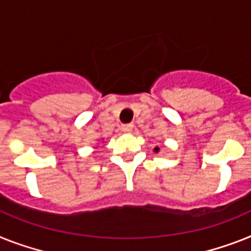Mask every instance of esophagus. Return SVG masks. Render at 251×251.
Returning <instances> with one entry per match:
<instances>
[{
  "label": "esophagus",
  "mask_w": 251,
  "mask_h": 251,
  "mask_svg": "<svg viewBox=\"0 0 251 251\" xmlns=\"http://www.w3.org/2000/svg\"><path fill=\"white\" fill-rule=\"evenodd\" d=\"M132 129H133V124H123V126H122V130L126 132V133L132 132Z\"/></svg>",
  "instance_id": "esophagus-1"
}]
</instances>
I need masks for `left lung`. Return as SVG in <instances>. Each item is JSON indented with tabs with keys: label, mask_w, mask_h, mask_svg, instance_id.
Listing matches in <instances>:
<instances>
[{
	"label": "left lung",
	"mask_w": 251,
	"mask_h": 251,
	"mask_svg": "<svg viewBox=\"0 0 251 251\" xmlns=\"http://www.w3.org/2000/svg\"><path fill=\"white\" fill-rule=\"evenodd\" d=\"M154 151H155V152H158V151H159V148H155V149H154Z\"/></svg>",
	"instance_id": "left-lung-1"
}]
</instances>
